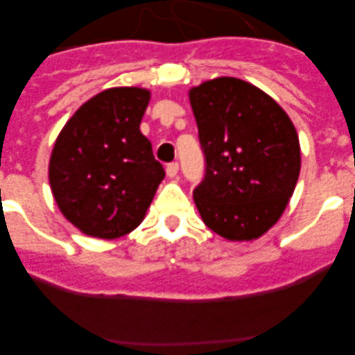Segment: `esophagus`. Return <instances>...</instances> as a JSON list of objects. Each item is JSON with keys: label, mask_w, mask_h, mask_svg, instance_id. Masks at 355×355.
I'll return each instance as SVG.
<instances>
[{"label": "esophagus", "mask_w": 355, "mask_h": 355, "mask_svg": "<svg viewBox=\"0 0 355 355\" xmlns=\"http://www.w3.org/2000/svg\"><path fill=\"white\" fill-rule=\"evenodd\" d=\"M177 173H178V163H170L166 166V175L170 178H175L177 177Z\"/></svg>", "instance_id": "34e87169"}]
</instances>
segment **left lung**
I'll list each match as a JSON object with an SVG mask.
<instances>
[{"label": "left lung", "mask_w": 355, "mask_h": 355, "mask_svg": "<svg viewBox=\"0 0 355 355\" xmlns=\"http://www.w3.org/2000/svg\"><path fill=\"white\" fill-rule=\"evenodd\" d=\"M206 156L194 202L232 242L263 237L284 214L300 173V144L285 110L256 85L218 77L189 91Z\"/></svg>", "instance_id": "1"}]
</instances>
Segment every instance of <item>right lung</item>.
<instances>
[{
    "label": "right lung",
    "instance_id": "obj_1",
    "mask_svg": "<svg viewBox=\"0 0 355 355\" xmlns=\"http://www.w3.org/2000/svg\"><path fill=\"white\" fill-rule=\"evenodd\" d=\"M151 99L142 87H111L67 121L49 157V185L63 216L89 237L113 239L142 223L164 170L141 121Z\"/></svg>",
    "mask_w": 355,
    "mask_h": 355
}]
</instances>
